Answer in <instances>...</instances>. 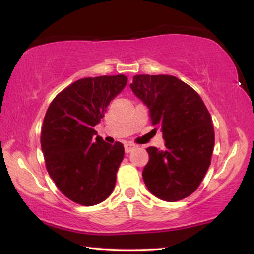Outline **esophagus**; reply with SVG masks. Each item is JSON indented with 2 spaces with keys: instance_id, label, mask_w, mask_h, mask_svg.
<instances>
[{
  "instance_id": "34e87169",
  "label": "esophagus",
  "mask_w": 254,
  "mask_h": 254,
  "mask_svg": "<svg viewBox=\"0 0 254 254\" xmlns=\"http://www.w3.org/2000/svg\"><path fill=\"white\" fill-rule=\"evenodd\" d=\"M134 148H135V144H133V143H126V144H125V151H126L127 154L133 150Z\"/></svg>"
}]
</instances>
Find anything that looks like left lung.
<instances>
[{"label": "left lung", "mask_w": 254, "mask_h": 254, "mask_svg": "<svg viewBox=\"0 0 254 254\" xmlns=\"http://www.w3.org/2000/svg\"><path fill=\"white\" fill-rule=\"evenodd\" d=\"M134 95L148 107L149 117L161 128L165 150L147 148L149 162L142 177L158 199H185L202 182L210 165L215 135L211 117L201 97L171 75H136Z\"/></svg>", "instance_id": "8db88e82"}]
</instances>
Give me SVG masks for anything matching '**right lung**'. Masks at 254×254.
<instances>
[{
    "label": "right lung",
    "mask_w": 254,
    "mask_h": 254,
    "mask_svg": "<svg viewBox=\"0 0 254 254\" xmlns=\"http://www.w3.org/2000/svg\"><path fill=\"white\" fill-rule=\"evenodd\" d=\"M126 84L124 75L78 79L55 97L44 118L40 142L48 175L76 203L93 206L113 192L124 145L95 138L93 127Z\"/></svg>",
    "instance_id": "right-lung-1"
}]
</instances>
